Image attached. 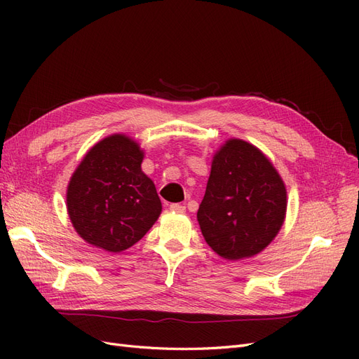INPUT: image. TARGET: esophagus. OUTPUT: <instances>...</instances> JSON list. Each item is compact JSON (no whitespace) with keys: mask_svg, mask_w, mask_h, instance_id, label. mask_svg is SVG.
I'll return each mask as SVG.
<instances>
[{"mask_svg":"<svg viewBox=\"0 0 359 359\" xmlns=\"http://www.w3.org/2000/svg\"><path fill=\"white\" fill-rule=\"evenodd\" d=\"M169 210L173 211V212L182 214L184 211H186V206H184L182 203H170V205H169Z\"/></svg>","mask_w":359,"mask_h":359,"instance_id":"34e87169","label":"esophagus"}]
</instances>
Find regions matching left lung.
I'll return each instance as SVG.
<instances>
[{
    "label": "left lung",
    "instance_id": "left-lung-1",
    "mask_svg": "<svg viewBox=\"0 0 359 359\" xmlns=\"http://www.w3.org/2000/svg\"><path fill=\"white\" fill-rule=\"evenodd\" d=\"M285 182L262 151L229 139L212 157L198 210L202 235L227 259L252 257L274 240L286 215Z\"/></svg>",
    "mask_w": 359,
    "mask_h": 359
}]
</instances>
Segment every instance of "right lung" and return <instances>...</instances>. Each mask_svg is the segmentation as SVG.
<instances>
[{"mask_svg": "<svg viewBox=\"0 0 359 359\" xmlns=\"http://www.w3.org/2000/svg\"><path fill=\"white\" fill-rule=\"evenodd\" d=\"M144 151L126 135L95 144L67 187V211L83 240L111 253L136 244L161 212L154 182L140 169Z\"/></svg>", "mask_w": 359, "mask_h": 359, "instance_id": "right-lung-1", "label": "right lung"}]
</instances>
